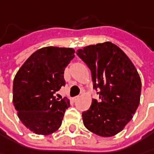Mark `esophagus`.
<instances>
[{"label": "esophagus", "mask_w": 154, "mask_h": 154, "mask_svg": "<svg viewBox=\"0 0 154 154\" xmlns=\"http://www.w3.org/2000/svg\"><path fill=\"white\" fill-rule=\"evenodd\" d=\"M78 99H79V97H75L72 98V101H73V102H77Z\"/></svg>", "instance_id": "obj_1"}]
</instances>
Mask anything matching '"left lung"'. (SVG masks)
I'll use <instances>...</instances> for the list:
<instances>
[{
	"instance_id": "1",
	"label": "left lung",
	"mask_w": 154,
	"mask_h": 154,
	"mask_svg": "<svg viewBox=\"0 0 154 154\" xmlns=\"http://www.w3.org/2000/svg\"><path fill=\"white\" fill-rule=\"evenodd\" d=\"M77 54L91 70L100 98L92 99L82 114L84 126L99 136H114L132 120L140 104V75L123 51L109 41L85 46Z\"/></svg>"
}]
</instances>
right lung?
<instances>
[{
  "mask_svg": "<svg viewBox=\"0 0 154 154\" xmlns=\"http://www.w3.org/2000/svg\"><path fill=\"white\" fill-rule=\"evenodd\" d=\"M74 53L72 48L43 47L26 60L14 77V106L21 122L36 134H51L62 124L70 100H59L54 93L65 85L64 69Z\"/></svg>",
  "mask_w": 154,
  "mask_h": 154,
  "instance_id": "obj_1",
  "label": "right lung"
}]
</instances>
